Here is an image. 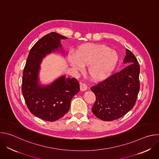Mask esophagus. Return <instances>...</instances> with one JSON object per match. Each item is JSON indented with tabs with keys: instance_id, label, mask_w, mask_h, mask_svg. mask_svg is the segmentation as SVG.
Instances as JSON below:
<instances>
[{
	"instance_id": "34e87169",
	"label": "esophagus",
	"mask_w": 159,
	"mask_h": 159,
	"mask_svg": "<svg viewBox=\"0 0 159 159\" xmlns=\"http://www.w3.org/2000/svg\"><path fill=\"white\" fill-rule=\"evenodd\" d=\"M80 90H82V91H85V90L87 89V86L85 83H80Z\"/></svg>"
}]
</instances>
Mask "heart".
<instances>
[{
    "mask_svg": "<svg viewBox=\"0 0 159 159\" xmlns=\"http://www.w3.org/2000/svg\"><path fill=\"white\" fill-rule=\"evenodd\" d=\"M118 57L116 52L102 44H87L80 47L76 53L69 56L70 65L82 71L89 66L88 72L93 79L101 80L107 77L115 69Z\"/></svg>",
    "mask_w": 159,
    "mask_h": 159,
    "instance_id": "heart-1",
    "label": "heart"
}]
</instances>
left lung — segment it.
<instances>
[{"label": "left lung", "instance_id": "8db88e82", "mask_svg": "<svg viewBox=\"0 0 159 159\" xmlns=\"http://www.w3.org/2000/svg\"><path fill=\"white\" fill-rule=\"evenodd\" d=\"M126 66L90 89L96 96L93 114L102 121L119 119L135 104L140 90V65L134 54L126 50Z\"/></svg>", "mask_w": 159, "mask_h": 159}]
</instances>
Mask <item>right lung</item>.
<instances>
[{"label": "right lung", "mask_w": 159, "mask_h": 159, "mask_svg": "<svg viewBox=\"0 0 159 159\" xmlns=\"http://www.w3.org/2000/svg\"><path fill=\"white\" fill-rule=\"evenodd\" d=\"M66 37L52 32L39 39L31 48L22 74V93L33 115L43 120L54 121L69 111L72 98L80 90L75 78L60 77L50 85L39 82L40 64L43 58L53 52L62 50L61 39Z\"/></svg>", "instance_id": "obj_1"}]
</instances>
